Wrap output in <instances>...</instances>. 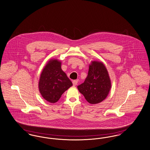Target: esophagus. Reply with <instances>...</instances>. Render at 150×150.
<instances>
[{"mask_svg":"<svg viewBox=\"0 0 150 150\" xmlns=\"http://www.w3.org/2000/svg\"><path fill=\"white\" fill-rule=\"evenodd\" d=\"M72 84H73V86H76L77 84H78V81H77V80H73V81H72Z\"/></svg>","mask_w":150,"mask_h":150,"instance_id":"obj_1","label":"esophagus"}]
</instances>
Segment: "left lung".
<instances>
[{
	"instance_id": "1",
	"label": "left lung",
	"mask_w": 150,
	"mask_h": 150,
	"mask_svg": "<svg viewBox=\"0 0 150 150\" xmlns=\"http://www.w3.org/2000/svg\"><path fill=\"white\" fill-rule=\"evenodd\" d=\"M111 87L108 71L103 63L93 61L89 65L84 82L78 86L79 91L91 104L101 102L107 97Z\"/></svg>"
}]
</instances>
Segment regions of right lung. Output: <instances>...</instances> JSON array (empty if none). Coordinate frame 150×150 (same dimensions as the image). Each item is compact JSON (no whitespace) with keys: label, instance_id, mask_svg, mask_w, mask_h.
Returning a JSON list of instances; mask_svg holds the SVG:
<instances>
[{"label":"right lung","instance_id":"obj_1","mask_svg":"<svg viewBox=\"0 0 150 150\" xmlns=\"http://www.w3.org/2000/svg\"><path fill=\"white\" fill-rule=\"evenodd\" d=\"M61 63L51 59L41 74L39 89L43 98L50 103H55L62 94L72 86L71 80L61 69Z\"/></svg>","mask_w":150,"mask_h":150}]
</instances>
